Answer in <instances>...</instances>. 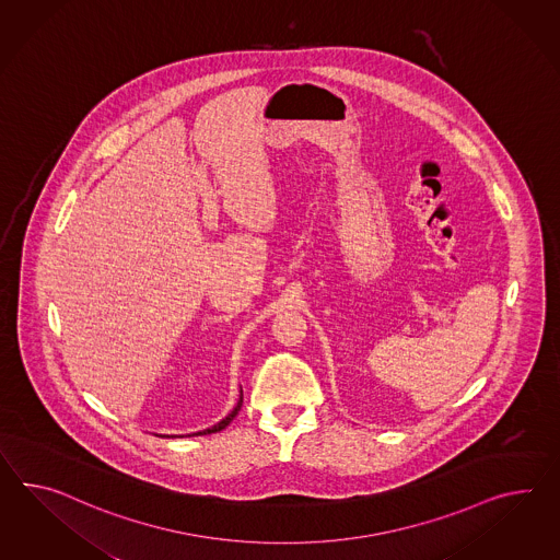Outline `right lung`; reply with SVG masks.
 <instances>
[{
  "mask_svg": "<svg viewBox=\"0 0 560 560\" xmlns=\"http://www.w3.org/2000/svg\"><path fill=\"white\" fill-rule=\"evenodd\" d=\"M242 404H244V392L240 389V400H237V404L233 406V410H231L230 415L225 416L223 420H219V422H217V424H213L211 429H205V431L195 432V434H211V432L223 431V429H225V427L230 424L231 420H233V418L237 416V412L242 410ZM188 436H190V434H188Z\"/></svg>",
  "mask_w": 560,
  "mask_h": 560,
  "instance_id": "right-lung-1",
  "label": "right lung"
}]
</instances>
